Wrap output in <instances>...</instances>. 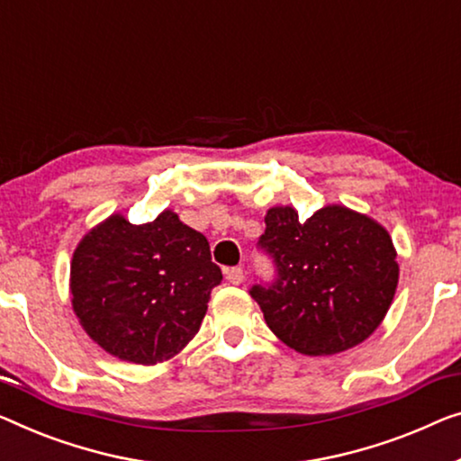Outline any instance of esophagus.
Segmentation results:
<instances>
[{
    "label": "esophagus",
    "mask_w": 461,
    "mask_h": 461,
    "mask_svg": "<svg viewBox=\"0 0 461 461\" xmlns=\"http://www.w3.org/2000/svg\"><path fill=\"white\" fill-rule=\"evenodd\" d=\"M225 279L230 281L233 285H240L244 281V271L242 267H231V269L225 271Z\"/></svg>",
    "instance_id": "34e87169"
}]
</instances>
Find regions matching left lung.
Returning <instances> with one entry per match:
<instances>
[{
  "label": "left lung",
  "instance_id": "8db88e82",
  "mask_svg": "<svg viewBox=\"0 0 461 461\" xmlns=\"http://www.w3.org/2000/svg\"><path fill=\"white\" fill-rule=\"evenodd\" d=\"M258 249L275 279L254 284L267 325L306 356H331L358 346L387 314L400 267L389 233L360 212L331 204L300 223L298 211H267Z\"/></svg>",
  "mask_w": 461,
  "mask_h": 461
}]
</instances>
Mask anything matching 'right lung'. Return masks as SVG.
<instances>
[{"instance_id":"add662e5","label":"right lung","mask_w":461,"mask_h":461,"mask_svg":"<svg viewBox=\"0 0 461 461\" xmlns=\"http://www.w3.org/2000/svg\"><path fill=\"white\" fill-rule=\"evenodd\" d=\"M207 238L176 212L132 225L122 215L88 231L74 252V312L93 341L134 364L169 360L201 329L221 284Z\"/></svg>"}]
</instances>
